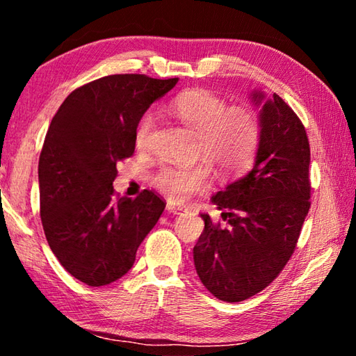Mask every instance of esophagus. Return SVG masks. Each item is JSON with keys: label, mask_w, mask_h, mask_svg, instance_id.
Here are the masks:
<instances>
[{"label": "esophagus", "mask_w": 356, "mask_h": 356, "mask_svg": "<svg viewBox=\"0 0 356 356\" xmlns=\"http://www.w3.org/2000/svg\"><path fill=\"white\" fill-rule=\"evenodd\" d=\"M166 209H168V212H171V213H174V215H182V213H185V212H186V209H185V207H182V206H176V204H172V202L168 204Z\"/></svg>", "instance_id": "esophagus-1"}]
</instances>
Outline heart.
<instances>
[{
    "instance_id": "obj_1",
    "label": "heart",
    "mask_w": 356,
    "mask_h": 356,
    "mask_svg": "<svg viewBox=\"0 0 356 356\" xmlns=\"http://www.w3.org/2000/svg\"><path fill=\"white\" fill-rule=\"evenodd\" d=\"M168 110L186 129L196 134L195 152L210 161L222 176H236L254 163L261 144V124L248 106H229L210 91H188L171 100ZM155 127L152 111L140 118L135 130L138 150H146ZM210 166L206 161L177 166L166 165L155 174V188L174 201L206 190Z\"/></svg>"
}]
</instances>
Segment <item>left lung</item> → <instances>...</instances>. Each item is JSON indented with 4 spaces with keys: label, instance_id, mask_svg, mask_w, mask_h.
Segmentation results:
<instances>
[{
    "label": "left lung",
    "instance_id": "obj_1",
    "mask_svg": "<svg viewBox=\"0 0 356 356\" xmlns=\"http://www.w3.org/2000/svg\"><path fill=\"white\" fill-rule=\"evenodd\" d=\"M261 104L264 94H252ZM311 150L305 125L278 94L261 110V144L245 177L212 197L221 222L202 213L193 248L197 276L227 303L243 301L276 280L297 246L311 207Z\"/></svg>",
    "mask_w": 356,
    "mask_h": 356
}]
</instances>
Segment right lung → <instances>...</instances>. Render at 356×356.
Masks as SVG:
<instances>
[{
  "label": "right lung",
  "mask_w": 356,
  "mask_h": 356,
  "mask_svg": "<svg viewBox=\"0 0 356 356\" xmlns=\"http://www.w3.org/2000/svg\"><path fill=\"white\" fill-rule=\"evenodd\" d=\"M179 78L102 76L72 91L59 106L39 156L40 220L63 267L92 287L131 268L136 250L166 202L150 190L118 196V161L135 152V130L150 104Z\"/></svg>",
  "instance_id": "add662e5"
}]
</instances>
